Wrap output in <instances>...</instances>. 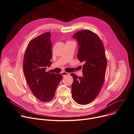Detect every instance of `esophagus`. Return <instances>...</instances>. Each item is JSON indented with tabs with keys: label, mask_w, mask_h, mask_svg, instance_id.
Here are the masks:
<instances>
[{
	"label": "esophagus",
	"mask_w": 134,
	"mask_h": 134,
	"mask_svg": "<svg viewBox=\"0 0 134 134\" xmlns=\"http://www.w3.org/2000/svg\"><path fill=\"white\" fill-rule=\"evenodd\" d=\"M61 75L63 76H67V75H69V74L68 73H67L66 72H64V71H62L61 73Z\"/></svg>",
	"instance_id": "obj_1"
}]
</instances>
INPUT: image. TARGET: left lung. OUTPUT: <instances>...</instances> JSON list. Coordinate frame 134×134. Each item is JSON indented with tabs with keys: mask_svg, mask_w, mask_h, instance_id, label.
<instances>
[{
	"mask_svg": "<svg viewBox=\"0 0 134 134\" xmlns=\"http://www.w3.org/2000/svg\"><path fill=\"white\" fill-rule=\"evenodd\" d=\"M73 36L78 41V59L85 63L82 76L71 74L73 78L72 97L78 104L86 105L100 92L104 82L107 60L103 42L96 34L89 30H81Z\"/></svg>",
	"mask_w": 134,
	"mask_h": 134,
	"instance_id": "obj_1",
	"label": "left lung"
}]
</instances>
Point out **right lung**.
<instances>
[{"instance_id":"add662e5","label":"right lung","mask_w":134,"mask_h":134,"mask_svg":"<svg viewBox=\"0 0 134 134\" xmlns=\"http://www.w3.org/2000/svg\"><path fill=\"white\" fill-rule=\"evenodd\" d=\"M52 47L51 33L42 34L30 41L24 56L26 81L34 96L42 102L53 99L62 78L61 74L46 72L52 64Z\"/></svg>"}]
</instances>
